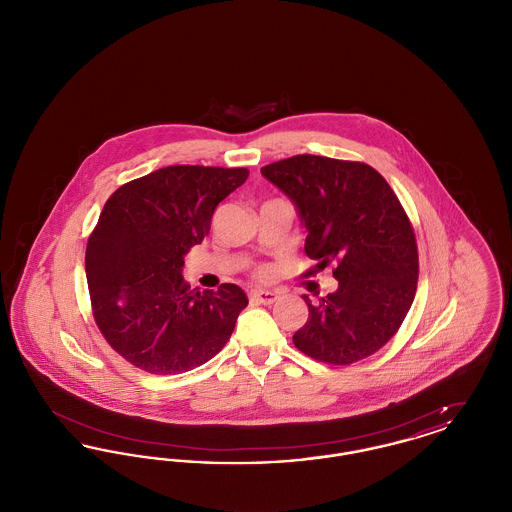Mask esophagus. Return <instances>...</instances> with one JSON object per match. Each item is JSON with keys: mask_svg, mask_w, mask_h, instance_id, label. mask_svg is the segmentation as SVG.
Returning a JSON list of instances; mask_svg holds the SVG:
<instances>
[{"mask_svg": "<svg viewBox=\"0 0 512 512\" xmlns=\"http://www.w3.org/2000/svg\"><path fill=\"white\" fill-rule=\"evenodd\" d=\"M278 299V293L263 292V290H255L249 293V301L257 303V305H272Z\"/></svg>", "mask_w": 512, "mask_h": 512, "instance_id": "obj_1", "label": "esophagus"}]
</instances>
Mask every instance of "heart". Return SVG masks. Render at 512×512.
<instances>
[{
  "label": "heart",
  "instance_id": "obj_1",
  "mask_svg": "<svg viewBox=\"0 0 512 512\" xmlns=\"http://www.w3.org/2000/svg\"><path fill=\"white\" fill-rule=\"evenodd\" d=\"M257 276H259V278H267V276H268L267 268H259V270H257Z\"/></svg>",
  "mask_w": 512,
  "mask_h": 512
}]
</instances>
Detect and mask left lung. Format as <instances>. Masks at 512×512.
<instances>
[{"label": "left lung", "instance_id": "left-lung-1", "mask_svg": "<svg viewBox=\"0 0 512 512\" xmlns=\"http://www.w3.org/2000/svg\"><path fill=\"white\" fill-rule=\"evenodd\" d=\"M261 174L290 195L307 228L305 253L332 265L338 290L317 303L295 347L328 365H353L397 334L413 305L418 247L413 224L386 178L366 163L293 155Z\"/></svg>", "mask_w": 512, "mask_h": 512}]
</instances>
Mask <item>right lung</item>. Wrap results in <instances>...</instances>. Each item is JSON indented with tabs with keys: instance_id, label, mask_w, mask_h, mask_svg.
<instances>
[{
	"instance_id": "1",
	"label": "right lung",
	"mask_w": 512,
	"mask_h": 512,
	"mask_svg": "<svg viewBox=\"0 0 512 512\" xmlns=\"http://www.w3.org/2000/svg\"><path fill=\"white\" fill-rule=\"evenodd\" d=\"M247 169L174 165L122 184L86 245V278L101 336L149 374H182L230 340L247 297L236 284L190 290L184 255L209 234L220 201Z\"/></svg>"
}]
</instances>
